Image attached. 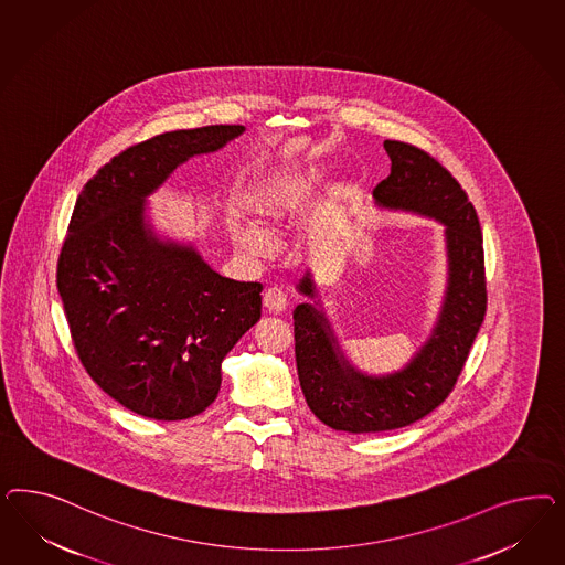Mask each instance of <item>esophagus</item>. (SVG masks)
<instances>
[{
	"mask_svg": "<svg viewBox=\"0 0 565 565\" xmlns=\"http://www.w3.org/2000/svg\"><path fill=\"white\" fill-rule=\"evenodd\" d=\"M263 307L267 308L269 312H274V315H279V312H284L288 308V298H286L284 290L269 288V290L265 291V296H263Z\"/></svg>",
	"mask_w": 565,
	"mask_h": 565,
	"instance_id": "34e87169",
	"label": "esophagus"
}]
</instances>
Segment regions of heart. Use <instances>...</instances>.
Segmentation results:
<instances>
[{
    "mask_svg": "<svg viewBox=\"0 0 565 565\" xmlns=\"http://www.w3.org/2000/svg\"><path fill=\"white\" fill-rule=\"evenodd\" d=\"M312 190V175H274L257 190L253 209L258 215V225L264 230L259 232L255 225L234 223L232 238L239 248L263 255L269 250V239L265 234H274L279 225L296 215L302 206L305 199Z\"/></svg>",
    "mask_w": 565,
    "mask_h": 565,
    "instance_id": "heart-1",
    "label": "heart"
}]
</instances>
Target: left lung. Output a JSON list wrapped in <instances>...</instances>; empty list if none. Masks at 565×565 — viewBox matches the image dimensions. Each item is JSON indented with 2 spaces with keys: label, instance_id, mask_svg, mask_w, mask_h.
Masks as SVG:
<instances>
[{
  "label": "left lung",
  "instance_id": "left-lung-1",
  "mask_svg": "<svg viewBox=\"0 0 565 565\" xmlns=\"http://www.w3.org/2000/svg\"><path fill=\"white\" fill-rule=\"evenodd\" d=\"M392 171L373 190L383 209H404L445 225L447 291L439 321L416 356L397 373L371 376L343 359L326 315L312 305L294 310L296 366L308 408L327 427L379 433L408 427L451 394L487 312L484 250L477 209L460 182L427 151L385 140ZM298 290L315 298L310 275Z\"/></svg>",
  "mask_w": 565,
  "mask_h": 565
}]
</instances>
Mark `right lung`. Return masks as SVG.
Instances as JSON below:
<instances>
[{
    "label": "right lung",
    "mask_w": 565,
    "mask_h": 565,
    "mask_svg": "<svg viewBox=\"0 0 565 565\" xmlns=\"http://www.w3.org/2000/svg\"><path fill=\"white\" fill-rule=\"evenodd\" d=\"M242 132L205 126L128 147L86 182L70 220L57 291L76 354L105 394L153 420H184L215 402L225 354L260 319L263 286L154 238L145 196Z\"/></svg>",
    "instance_id": "obj_1"
}]
</instances>
